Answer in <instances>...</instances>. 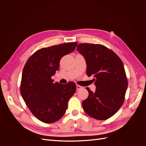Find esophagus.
Here are the masks:
<instances>
[{"label": "esophagus", "mask_w": 146, "mask_h": 146, "mask_svg": "<svg viewBox=\"0 0 146 146\" xmlns=\"http://www.w3.org/2000/svg\"><path fill=\"white\" fill-rule=\"evenodd\" d=\"M83 87L82 86H80V85H76V90H80L81 88H82Z\"/></svg>", "instance_id": "esophagus-1"}]
</instances>
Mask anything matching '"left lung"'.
<instances>
[{"label": "left lung", "mask_w": 146, "mask_h": 146, "mask_svg": "<svg viewBox=\"0 0 146 146\" xmlns=\"http://www.w3.org/2000/svg\"><path fill=\"white\" fill-rule=\"evenodd\" d=\"M76 49L85 58L86 75L93 76L95 92L86 88L88 98L83 101L85 113L104 120L113 116L122 106L128 82L122 60L110 49L101 44L81 43Z\"/></svg>", "instance_id": "obj_1"}]
</instances>
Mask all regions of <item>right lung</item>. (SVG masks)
Returning <instances> with one entry per match:
<instances>
[{"label": "right lung", "instance_id": "right-lung-1", "mask_svg": "<svg viewBox=\"0 0 146 146\" xmlns=\"http://www.w3.org/2000/svg\"><path fill=\"white\" fill-rule=\"evenodd\" d=\"M77 44L69 42L40 49L28 59L23 68L21 96L31 113L42 122L60 120L76 92L74 82L65 85L53 83L51 76L59 70L61 58L75 50Z\"/></svg>", "mask_w": 146, "mask_h": 146}]
</instances>
